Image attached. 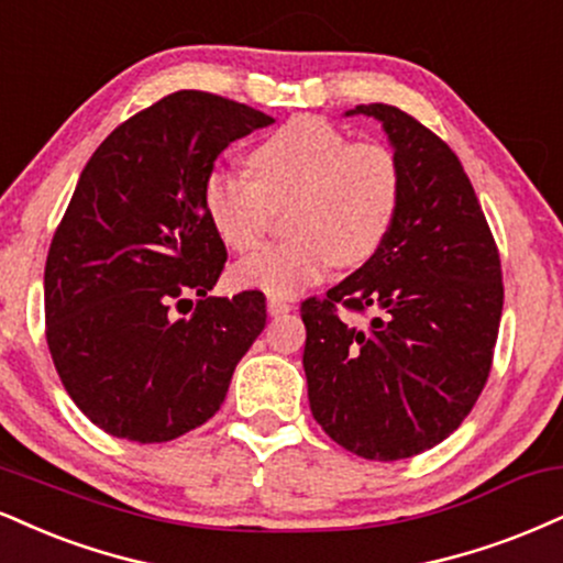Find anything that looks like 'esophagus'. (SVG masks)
I'll list each match as a JSON object with an SVG mask.
<instances>
[{"mask_svg": "<svg viewBox=\"0 0 563 563\" xmlns=\"http://www.w3.org/2000/svg\"><path fill=\"white\" fill-rule=\"evenodd\" d=\"M290 309H294V307H290L288 301H283V299H267V311H269V317H280V314H288Z\"/></svg>", "mask_w": 563, "mask_h": 563, "instance_id": "esophagus-1", "label": "esophagus"}]
</instances>
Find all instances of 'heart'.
<instances>
[{"label":"heart","instance_id":"1","mask_svg":"<svg viewBox=\"0 0 563 563\" xmlns=\"http://www.w3.org/2000/svg\"><path fill=\"white\" fill-rule=\"evenodd\" d=\"M249 175L212 170L201 207L225 246L252 252L273 207L288 205L294 239L264 246L235 264L243 288L290 299L333 264L358 267L388 241L401 207V162L380 141H351L314 114L288 120L249 152Z\"/></svg>","mask_w":563,"mask_h":563}]
</instances>
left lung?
Segmentation results:
<instances>
[{"mask_svg":"<svg viewBox=\"0 0 563 563\" xmlns=\"http://www.w3.org/2000/svg\"><path fill=\"white\" fill-rule=\"evenodd\" d=\"M346 114L383 123L404 194L385 246L301 303L311 415L338 445L398 462L451 435L483 393L504 283L496 241L462 162L430 128L390 104ZM376 311L354 329L336 307Z\"/></svg>","mask_w":563,"mask_h":563,"instance_id":"obj_1","label":"left lung"}]
</instances>
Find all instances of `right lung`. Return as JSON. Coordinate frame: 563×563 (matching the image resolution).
<instances>
[{
  "label": "right lung",
  "instance_id": "right-lung-1",
  "mask_svg": "<svg viewBox=\"0 0 563 563\" xmlns=\"http://www.w3.org/2000/svg\"><path fill=\"white\" fill-rule=\"evenodd\" d=\"M273 123L217 93L175 91L86 162L46 256V343L67 396L110 435L165 443L205 424L264 330L260 290L207 296L228 252L201 186L222 148Z\"/></svg>",
  "mask_w": 563,
  "mask_h": 563
}]
</instances>
